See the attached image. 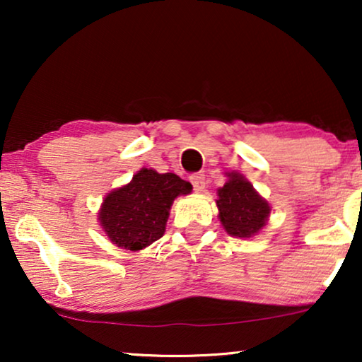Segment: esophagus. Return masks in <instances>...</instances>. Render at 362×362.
Listing matches in <instances>:
<instances>
[{
    "label": "esophagus",
    "instance_id": "obj_1",
    "mask_svg": "<svg viewBox=\"0 0 362 362\" xmlns=\"http://www.w3.org/2000/svg\"><path fill=\"white\" fill-rule=\"evenodd\" d=\"M191 182H192V187H194V191H197V192L204 191V187H206V176L202 175V173H197V175H192L191 176Z\"/></svg>",
    "mask_w": 362,
    "mask_h": 362
}]
</instances>
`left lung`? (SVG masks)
Instances as JSON below:
<instances>
[{
    "label": "left lung",
    "instance_id": "obj_1",
    "mask_svg": "<svg viewBox=\"0 0 362 362\" xmlns=\"http://www.w3.org/2000/svg\"><path fill=\"white\" fill-rule=\"evenodd\" d=\"M227 177L226 185L217 189L219 219L227 234L249 239L267 226L270 206L239 173H227Z\"/></svg>",
    "mask_w": 362,
    "mask_h": 362
}]
</instances>
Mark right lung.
Masks as SVG:
<instances>
[{
    "instance_id": "right-lung-1",
    "label": "right lung",
    "mask_w": 362,
    "mask_h": 362,
    "mask_svg": "<svg viewBox=\"0 0 362 362\" xmlns=\"http://www.w3.org/2000/svg\"><path fill=\"white\" fill-rule=\"evenodd\" d=\"M191 189L175 173L141 168L128 185L105 196L98 222L117 247L138 252L163 237L173 201Z\"/></svg>"
}]
</instances>
